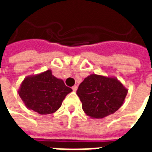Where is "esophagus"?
I'll return each instance as SVG.
<instances>
[{"instance_id": "obj_1", "label": "esophagus", "mask_w": 152, "mask_h": 152, "mask_svg": "<svg viewBox=\"0 0 152 152\" xmlns=\"http://www.w3.org/2000/svg\"><path fill=\"white\" fill-rule=\"evenodd\" d=\"M72 90H73V91H74V92H76V90H77V86H73V87H72Z\"/></svg>"}]
</instances>
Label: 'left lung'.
Returning a JSON list of instances; mask_svg holds the SVG:
<instances>
[{
    "instance_id": "8db88e82",
    "label": "left lung",
    "mask_w": 152,
    "mask_h": 152,
    "mask_svg": "<svg viewBox=\"0 0 152 152\" xmlns=\"http://www.w3.org/2000/svg\"><path fill=\"white\" fill-rule=\"evenodd\" d=\"M127 94L128 89L117 78L97 74L85 78L76 91L83 111L93 119H102L116 112Z\"/></svg>"
}]
</instances>
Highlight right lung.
Instances as JSON below:
<instances>
[{"mask_svg": "<svg viewBox=\"0 0 152 152\" xmlns=\"http://www.w3.org/2000/svg\"><path fill=\"white\" fill-rule=\"evenodd\" d=\"M72 91L63 80L52 75L51 70H47L26 76L18 93L27 108L40 115H47L58 111L66 94Z\"/></svg>", "mask_w": 152, "mask_h": 152, "instance_id": "obj_1", "label": "right lung"}]
</instances>
